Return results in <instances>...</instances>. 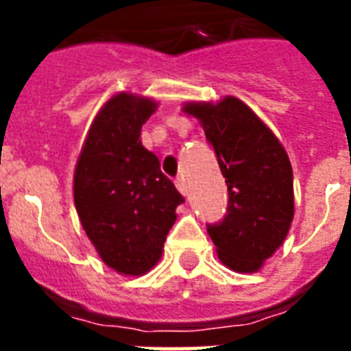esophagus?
Segmentation results:
<instances>
[{"instance_id": "1", "label": "esophagus", "mask_w": 351, "mask_h": 351, "mask_svg": "<svg viewBox=\"0 0 351 351\" xmlns=\"http://www.w3.org/2000/svg\"><path fill=\"white\" fill-rule=\"evenodd\" d=\"M175 186H176V189H178V191L182 193V195H187L186 180H184V178H182V176H178V178H176V180H175Z\"/></svg>"}]
</instances>
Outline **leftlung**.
I'll use <instances>...</instances> for the list:
<instances>
[{"label": "left lung", "instance_id": "8db88e82", "mask_svg": "<svg viewBox=\"0 0 351 351\" xmlns=\"http://www.w3.org/2000/svg\"><path fill=\"white\" fill-rule=\"evenodd\" d=\"M184 112L204 127L228 184V213L208 226L219 258L239 273H255L280 247L293 220V171L271 129L226 96L219 104L189 101Z\"/></svg>", "mask_w": 351, "mask_h": 351}]
</instances>
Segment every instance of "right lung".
Wrapping results in <instances>:
<instances>
[{
  "label": "right lung",
  "mask_w": 351,
  "mask_h": 351,
  "mask_svg": "<svg viewBox=\"0 0 351 351\" xmlns=\"http://www.w3.org/2000/svg\"><path fill=\"white\" fill-rule=\"evenodd\" d=\"M156 101L118 93L90 125L74 169V206L107 266L143 275L160 261L184 197L142 145L140 131Z\"/></svg>",
  "instance_id": "1"
}]
</instances>
